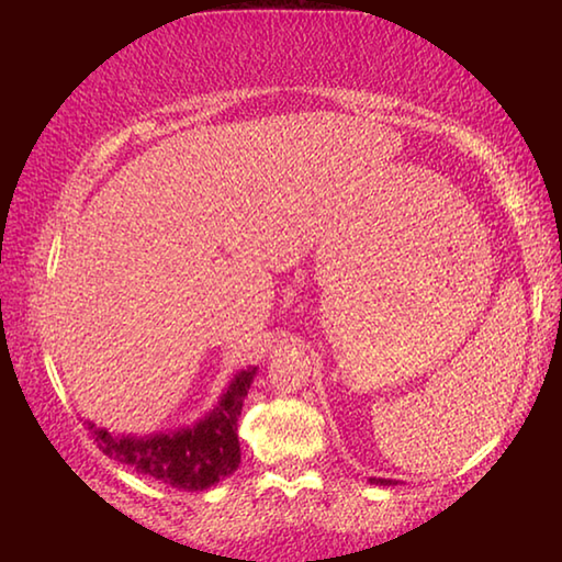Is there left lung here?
<instances>
[{
    "label": "left lung",
    "mask_w": 562,
    "mask_h": 562,
    "mask_svg": "<svg viewBox=\"0 0 562 562\" xmlns=\"http://www.w3.org/2000/svg\"><path fill=\"white\" fill-rule=\"evenodd\" d=\"M382 483H384V481H382Z\"/></svg>",
    "instance_id": "left-lung-1"
}]
</instances>
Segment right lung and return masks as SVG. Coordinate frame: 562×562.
I'll return each instance as SVG.
<instances>
[{"label":"right lung","mask_w":562,"mask_h":562,"mask_svg":"<svg viewBox=\"0 0 562 562\" xmlns=\"http://www.w3.org/2000/svg\"><path fill=\"white\" fill-rule=\"evenodd\" d=\"M255 369L237 374L227 389L221 406L193 429L173 436H150V439H116L109 431L91 429L93 441L109 459L133 471L168 483L183 491H203L215 486L225 475H231L240 463V441H237V418L250 389Z\"/></svg>","instance_id":"obj_1"}]
</instances>
